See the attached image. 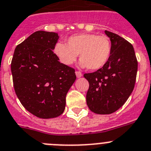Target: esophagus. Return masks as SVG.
<instances>
[{"mask_svg":"<svg viewBox=\"0 0 151 151\" xmlns=\"http://www.w3.org/2000/svg\"><path fill=\"white\" fill-rule=\"evenodd\" d=\"M75 74H76V76H77V77H81L83 76L82 73L80 72V71H76Z\"/></svg>","mask_w":151,"mask_h":151,"instance_id":"34e87169","label":"esophagus"}]
</instances>
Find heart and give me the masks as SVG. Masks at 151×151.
<instances>
[{"instance_id":"heart-1","label":"heart","mask_w":151,"mask_h":151,"mask_svg":"<svg viewBox=\"0 0 151 151\" xmlns=\"http://www.w3.org/2000/svg\"><path fill=\"white\" fill-rule=\"evenodd\" d=\"M112 43L108 36L95 33H80L68 38L66 45L56 44L53 52L63 64L71 65L80 54V65L95 71L101 69L110 59Z\"/></svg>"}]
</instances>
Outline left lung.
Returning a JSON list of instances; mask_svg holds the SVG:
<instances>
[{
  "mask_svg": "<svg viewBox=\"0 0 151 151\" xmlns=\"http://www.w3.org/2000/svg\"><path fill=\"white\" fill-rule=\"evenodd\" d=\"M112 43V54L101 69L84 74L89 88L86 103L91 112L111 114L124 104L135 86L138 61L133 45L118 34L106 30Z\"/></svg>",
  "mask_w": 151,
  "mask_h": 151,
  "instance_id": "left-lung-1",
  "label": "left lung"
}]
</instances>
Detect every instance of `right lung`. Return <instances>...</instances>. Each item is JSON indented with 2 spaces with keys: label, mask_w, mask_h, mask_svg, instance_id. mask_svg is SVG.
<instances>
[{
  "label": "right lung",
  "mask_w": 151,
  "mask_h": 151,
  "mask_svg": "<svg viewBox=\"0 0 151 151\" xmlns=\"http://www.w3.org/2000/svg\"><path fill=\"white\" fill-rule=\"evenodd\" d=\"M58 33L36 31L15 47L11 62L14 89L24 107L40 118L64 112L75 70L60 63L53 50Z\"/></svg>",
  "instance_id": "add662e5"
}]
</instances>
